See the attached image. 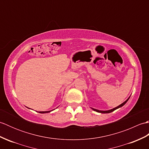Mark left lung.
Instances as JSON below:
<instances>
[{"mask_svg": "<svg viewBox=\"0 0 149 149\" xmlns=\"http://www.w3.org/2000/svg\"><path fill=\"white\" fill-rule=\"evenodd\" d=\"M130 97H131V96H130ZM130 97H129L128 98V99L125 101V102H123L122 104H120V105L116 107H114V108H113V109H111L106 110V111H102V110H99V109H94V108H93V107H91V108L92 109L93 111H97V112H98V113H111V112L114 111H115V110H116V109H117L120 108V107H122L123 105H125V104H126V102H127V101H128V100L129 99V98H130Z\"/></svg>", "mask_w": 149, "mask_h": 149, "instance_id": "8db88e82", "label": "left lung"}]
</instances>
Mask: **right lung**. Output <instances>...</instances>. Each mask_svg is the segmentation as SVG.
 I'll return each mask as SVG.
<instances>
[{
    "label": "right lung",
    "instance_id": "obj_1",
    "mask_svg": "<svg viewBox=\"0 0 149 149\" xmlns=\"http://www.w3.org/2000/svg\"><path fill=\"white\" fill-rule=\"evenodd\" d=\"M53 110H54V109H53ZM53 110H51V111H39L38 113H47L51 112L52 111H53Z\"/></svg>",
    "mask_w": 149,
    "mask_h": 149
}]
</instances>
